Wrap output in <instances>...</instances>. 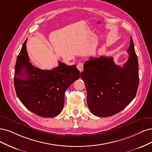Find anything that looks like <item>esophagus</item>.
<instances>
[{
    "label": "esophagus",
    "mask_w": 152,
    "mask_h": 152,
    "mask_svg": "<svg viewBox=\"0 0 152 152\" xmlns=\"http://www.w3.org/2000/svg\"><path fill=\"white\" fill-rule=\"evenodd\" d=\"M77 68L80 72H81L83 70V62H79L77 64Z\"/></svg>",
    "instance_id": "esophagus-1"
}]
</instances>
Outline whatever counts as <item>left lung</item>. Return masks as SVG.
I'll return each mask as SVG.
<instances>
[{"label": "left lung", "instance_id": "8db88e82", "mask_svg": "<svg viewBox=\"0 0 152 152\" xmlns=\"http://www.w3.org/2000/svg\"><path fill=\"white\" fill-rule=\"evenodd\" d=\"M129 58L123 67L117 66L112 57L90 58L81 77L87 91V103L98 117L112 116L123 110L136 96L139 69L133 38L127 50Z\"/></svg>", "mask_w": 152, "mask_h": 152}]
</instances>
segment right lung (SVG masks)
Masks as SVG:
<instances>
[{
  "label": "right lung",
  "instance_id": "1",
  "mask_svg": "<svg viewBox=\"0 0 152 152\" xmlns=\"http://www.w3.org/2000/svg\"><path fill=\"white\" fill-rule=\"evenodd\" d=\"M24 42L17 58L14 83L18 99L26 108L39 116L53 117L64 107V94L73 82L79 79L76 65L58 61L52 70H42L30 62Z\"/></svg>",
  "mask_w": 152,
  "mask_h": 152
}]
</instances>
